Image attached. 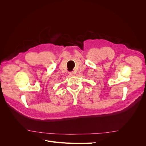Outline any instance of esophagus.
Here are the masks:
<instances>
[{"label": "esophagus", "instance_id": "obj_1", "mask_svg": "<svg viewBox=\"0 0 146 146\" xmlns=\"http://www.w3.org/2000/svg\"><path fill=\"white\" fill-rule=\"evenodd\" d=\"M69 74L70 75V76H74V73L73 72H69Z\"/></svg>", "mask_w": 146, "mask_h": 146}]
</instances>
